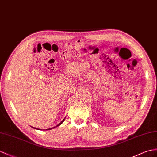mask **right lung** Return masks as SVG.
<instances>
[{
  "label": "right lung",
  "instance_id": "right-lung-1",
  "mask_svg": "<svg viewBox=\"0 0 157 157\" xmlns=\"http://www.w3.org/2000/svg\"><path fill=\"white\" fill-rule=\"evenodd\" d=\"M64 119H63V120L62 121H61V122H60V123H59V124L58 125H57V126H56V127H59V125H60L61 124H62V123H63V122H64ZM53 128H55V127H53ZM48 128V129H47V130H51V129H52V128Z\"/></svg>",
  "mask_w": 157,
  "mask_h": 157
}]
</instances>
